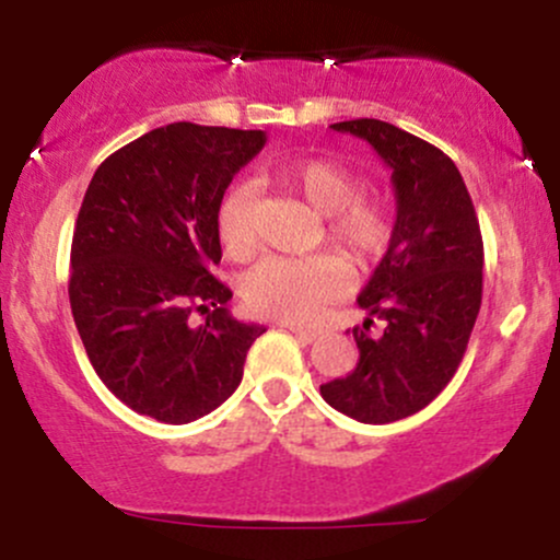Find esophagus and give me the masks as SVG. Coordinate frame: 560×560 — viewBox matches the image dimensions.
Segmentation results:
<instances>
[{
    "mask_svg": "<svg viewBox=\"0 0 560 560\" xmlns=\"http://www.w3.org/2000/svg\"><path fill=\"white\" fill-rule=\"evenodd\" d=\"M284 326L300 339V342H316L320 334H324L320 329H316V326H300V324H284Z\"/></svg>",
    "mask_w": 560,
    "mask_h": 560,
    "instance_id": "obj_1",
    "label": "esophagus"
}]
</instances>
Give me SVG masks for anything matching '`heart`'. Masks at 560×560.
<instances>
[{
	"mask_svg": "<svg viewBox=\"0 0 560 560\" xmlns=\"http://www.w3.org/2000/svg\"><path fill=\"white\" fill-rule=\"evenodd\" d=\"M268 176L287 189L300 191L324 213V240L352 266H369L387 253L395 234V210L387 197L363 195V178L342 163L305 158L268 168ZM255 189L236 184L218 205L215 229L223 253L242 260L253 253ZM347 279L337 255L307 258H266L242 279V300L258 316L311 320Z\"/></svg>",
	"mask_w": 560,
	"mask_h": 560,
	"instance_id": "b5f03b06",
	"label": "heart"
}]
</instances>
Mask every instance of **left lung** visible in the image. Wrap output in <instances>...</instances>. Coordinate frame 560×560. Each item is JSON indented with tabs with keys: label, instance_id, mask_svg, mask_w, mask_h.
Returning a JSON list of instances; mask_svg holds the SVG:
<instances>
[{
	"label": "left lung",
	"instance_id": "8db88e82",
	"mask_svg": "<svg viewBox=\"0 0 560 560\" xmlns=\"http://www.w3.org/2000/svg\"><path fill=\"white\" fill-rule=\"evenodd\" d=\"M331 128L365 139L389 165L397 221L358 298L369 318L352 329L355 371L320 384V395L350 419L392 423L427 408L464 361L481 305L485 244L464 176L445 152L376 118ZM374 319L378 335L370 334Z\"/></svg>",
	"mask_w": 560,
	"mask_h": 560
}]
</instances>
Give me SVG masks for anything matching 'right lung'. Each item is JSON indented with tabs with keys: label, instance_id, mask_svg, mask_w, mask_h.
<instances>
[{
	"label": "right lung",
	"instance_id": "1",
	"mask_svg": "<svg viewBox=\"0 0 560 560\" xmlns=\"http://www.w3.org/2000/svg\"><path fill=\"white\" fill-rule=\"evenodd\" d=\"M266 144L262 131L171 124L94 173L70 247V311L96 376L120 402L189 423L240 387L262 326L231 318L215 215ZM206 316L195 327L190 316Z\"/></svg>",
	"mask_w": 560,
	"mask_h": 560
}]
</instances>
